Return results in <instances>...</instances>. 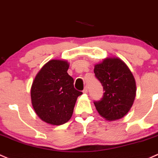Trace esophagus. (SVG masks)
<instances>
[{"label":"esophagus","mask_w":158,"mask_h":158,"mask_svg":"<svg viewBox=\"0 0 158 158\" xmlns=\"http://www.w3.org/2000/svg\"><path fill=\"white\" fill-rule=\"evenodd\" d=\"M82 92H83L84 94H86V93H88V87H87V86H85V87L84 90L82 91Z\"/></svg>","instance_id":"obj_1"}]
</instances>
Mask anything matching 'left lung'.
<instances>
[{
  "label": "left lung",
  "instance_id": "left-lung-1",
  "mask_svg": "<svg viewBox=\"0 0 158 158\" xmlns=\"http://www.w3.org/2000/svg\"><path fill=\"white\" fill-rule=\"evenodd\" d=\"M94 73L104 91L102 98L94 102L96 110L107 120L121 119L129 112L135 98L132 72L119 58L107 57L94 66Z\"/></svg>",
  "mask_w": 158,
  "mask_h": 158
}]
</instances>
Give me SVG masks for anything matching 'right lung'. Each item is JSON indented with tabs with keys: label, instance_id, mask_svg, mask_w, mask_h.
<instances>
[{
	"label": "right lung",
	"instance_id": "right-lung-1",
	"mask_svg": "<svg viewBox=\"0 0 158 158\" xmlns=\"http://www.w3.org/2000/svg\"><path fill=\"white\" fill-rule=\"evenodd\" d=\"M66 60H51L36 75L31 88V104L39 118L51 125L69 120L77 98L82 94L74 88Z\"/></svg>",
	"mask_w": 158,
	"mask_h": 158
}]
</instances>
